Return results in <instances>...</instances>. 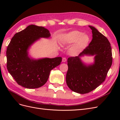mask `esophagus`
I'll return each instance as SVG.
<instances>
[{
    "label": "esophagus",
    "instance_id": "1",
    "mask_svg": "<svg viewBox=\"0 0 120 120\" xmlns=\"http://www.w3.org/2000/svg\"><path fill=\"white\" fill-rule=\"evenodd\" d=\"M67 61V59L66 57H63V59H62V61L63 62H66Z\"/></svg>",
    "mask_w": 120,
    "mask_h": 120
}]
</instances>
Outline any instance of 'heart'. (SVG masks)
<instances>
[{"instance_id": "1", "label": "heart", "mask_w": 120, "mask_h": 120, "mask_svg": "<svg viewBox=\"0 0 120 120\" xmlns=\"http://www.w3.org/2000/svg\"><path fill=\"white\" fill-rule=\"evenodd\" d=\"M90 38L89 35L82 31L74 30L64 36L63 41L66 45H71L75 43L71 48V52L73 54L81 53L88 46Z\"/></svg>"}]
</instances>
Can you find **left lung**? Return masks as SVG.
Returning a JSON list of instances; mask_svg holds the SVG:
<instances>
[{"instance_id":"1","label":"left lung","mask_w":120,"mask_h":120,"mask_svg":"<svg viewBox=\"0 0 120 120\" xmlns=\"http://www.w3.org/2000/svg\"><path fill=\"white\" fill-rule=\"evenodd\" d=\"M89 27L93 34L91 42L79 56L68 59L67 84L72 91L81 94L92 92L105 81L112 60L111 46L107 38L94 27ZM84 54H95L93 65L86 66L81 62L79 57Z\"/></svg>"}]
</instances>
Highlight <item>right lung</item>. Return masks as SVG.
<instances>
[{
	"label": "right lung",
	"mask_w": 120,
	"mask_h": 120,
	"mask_svg": "<svg viewBox=\"0 0 120 120\" xmlns=\"http://www.w3.org/2000/svg\"><path fill=\"white\" fill-rule=\"evenodd\" d=\"M47 29L34 25L28 26L15 34L6 50L7 68L19 85L27 89H36L44 85L52 70L60 64L62 59L45 58L30 59L27 50L40 38H49Z\"/></svg>",
	"instance_id": "1"
}]
</instances>
